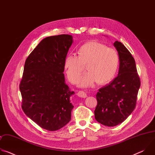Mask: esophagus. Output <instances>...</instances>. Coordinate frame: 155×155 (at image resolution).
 I'll return each mask as SVG.
<instances>
[{
    "mask_svg": "<svg viewBox=\"0 0 155 155\" xmlns=\"http://www.w3.org/2000/svg\"><path fill=\"white\" fill-rule=\"evenodd\" d=\"M77 95L78 97H82V98H86L87 97V94H86V93H84L83 91H80L78 92Z\"/></svg>",
    "mask_w": 155,
    "mask_h": 155,
    "instance_id": "34e87169",
    "label": "esophagus"
}]
</instances>
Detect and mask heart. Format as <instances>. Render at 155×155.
<instances>
[{"instance_id":"heart-1","label":"heart","mask_w":155,"mask_h":155,"mask_svg":"<svg viewBox=\"0 0 155 155\" xmlns=\"http://www.w3.org/2000/svg\"><path fill=\"white\" fill-rule=\"evenodd\" d=\"M119 58L117 51L96 41L87 42L79 50V56L69 53L64 62L69 81L76 83L87 65L89 71L78 81L80 87H93L97 83H106L115 76Z\"/></svg>"}]
</instances>
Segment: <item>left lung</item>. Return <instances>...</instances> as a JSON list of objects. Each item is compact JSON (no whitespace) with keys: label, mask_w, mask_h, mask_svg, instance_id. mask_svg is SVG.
<instances>
[{"label":"left lung","mask_w":155,"mask_h":155,"mask_svg":"<svg viewBox=\"0 0 155 155\" xmlns=\"http://www.w3.org/2000/svg\"><path fill=\"white\" fill-rule=\"evenodd\" d=\"M114 45L119 56L118 76L99 90L95 119L107 126L123 123L134 111L140 86L136 62L123 44L116 41Z\"/></svg>","instance_id":"left-lung-1"}]
</instances>
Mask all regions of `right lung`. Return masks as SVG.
<instances>
[{"mask_svg":"<svg viewBox=\"0 0 155 155\" xmlns=\"http://www.w3.org/2000/svg\"><path fill=\"white\" fill-rule=\"evenodd\" d=\"M73 43L71 35L43 38L26 60L19 84L22 108L41 128L58 130L71 120L74 94L65 84L64 62Z\"/></svg>","mask_w":155,"mask_h":155,"instance_id":"obj_1","label":"right lung"}]
</instances>
